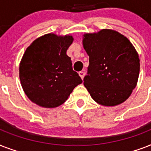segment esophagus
I'll return each mask as SVG.
<instances>
[{"label": "esophagus", "mask_w": 151, "mask_h": 151, "mask_svg": "<svg viewBox=\"0 0 151 151\" xmlns=\"http://www.w3.org/2000/svg\"><path fill=\"white\" fill-rule=\"evenodd\" d=\"M79 75H80V77L81 78V79H83L84 77H85V72H84V71H80V72H79Z\"/></svg>", "instance_id": "1"}]
</instances>
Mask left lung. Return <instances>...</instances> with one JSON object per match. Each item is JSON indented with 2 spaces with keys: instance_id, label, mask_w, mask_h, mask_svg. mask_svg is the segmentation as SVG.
Instances as JSON below:
<instances>
[{
  "instance_id": "1",
  "label": "left lung",
  "mask_w": 151,
  "mask_h": 151,
  "mask_svg": "<svg viewBox=\"0 0 151 151\" xmlns=\"http://www.w3.org/2000/svg\"><path fill=\"white\" fill-rule=\"evenodd\" d=\"M83 46L89 56L84 85L96 103L116 106L136 88L139 59L127 37L112 29L84 35Z\"/></svg>"
}]
</instances>
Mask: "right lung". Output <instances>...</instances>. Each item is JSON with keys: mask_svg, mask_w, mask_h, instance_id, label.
I'll list each match as a JSON object with an SVG mask.
<instances>
[{"mask_svg": "<svg viewBox=\"0 0 151 151\" xmlns=\"http://www.w3.org/2000/svg\"><path fill=\"white\" fill-rule=\"evenodd\" d=\"M73 37L54 34L39 37L27 48L19 66L25 93L33 103L46 108L62 105L82 83L66 55Z\"/></svg>", "mask_w": 151, "mask_h": 151, "instance_id": "right-lung-1", "label": "right lung"}]
</instances>
